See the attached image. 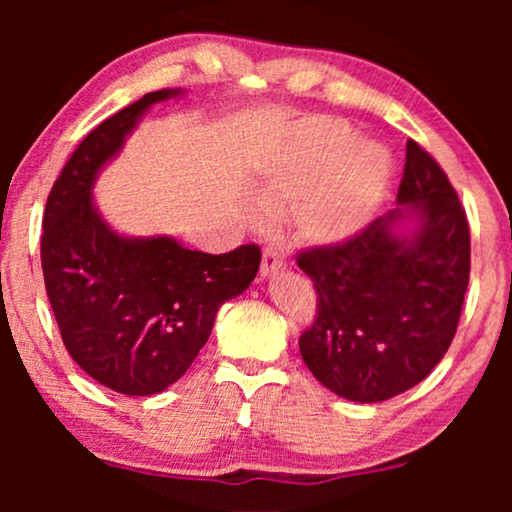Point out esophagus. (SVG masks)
<instances>
[{
  "instance_id": "obj_1",
  "label": "esophagus",
  "mask_w": 512,
  "mask_h": 512,
  "mask_svg": "<svg viewBox=\"0 0 512 512\" xmlns=\"http://www.w3.org/2000/svg\"><path fill=\"white\" fill-rule=\"evenodd\" d=\"M286 265V258L279 249L268 247L263 251V261H261V275L263 277H272L275 272H279Z\"/></svg>"
}]
</instances>
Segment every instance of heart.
Segmentation results:
<instances>
[{"mask_svg":"<svg viewBox=\"0 0 512 512\" xmlns=\"http://www.w3.org/2000/svg\"><path fill=\"white\" fill-rule=\"evenodd\" d=\"M391 158L380 144L354 139L338 118L312 116L289 132L258 191L268 209L293 200L298 237L338 244L359 233L384 200Z\"/></svg>","mask_w":512,"mask_h":512,"instance_id":"1","label":"heart"}]
</instances>
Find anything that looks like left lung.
<instances>
[{
	"mask_svg": "<svg viewBox=\"0 0 512 512\" xmlns=\"http://www.w3.org/2000/svg\"><path fill=\"white\" fill-rule=\"evenodd\" d=\"M394 212L345 242L298 254L317 317L300 335L305 366L326 389L380 403L424 380L457 333L471 275L466 212L436 160L408 139ZM401 220H415L408 236Z\"/></svg>",
	"mask_w": 512,
	"mask_h": 512,
	"instance_id": "obj_1",
	"label": "left lung"
}]
</instances>
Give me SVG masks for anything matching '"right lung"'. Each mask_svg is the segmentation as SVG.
Wrapping results in <instances>:
<instances>
[{"label":"right lung","instance_id":"add662e5","mask_svg":"<svg viewBox=\"0 0 512 512\" xmlns=\"http://www.w3.org/2000/svg\"><path fill=\"white\" fill-rule=\"evenodd\" d=\"M179 93H146L88 132L44 212L41 270L62 342L93 380L128 396L177 382L209 340L219 307L240 296L261 265L256 244L214 256L172 237L116 235L93 205L102 165L151 104Z\"/></svg>","mask_w":512,"mask_h":512}]
</instances>
